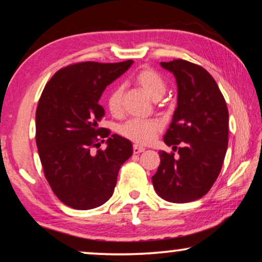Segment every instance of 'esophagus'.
Listing matches in <instances>:
<instances>
[{
	"instance_id": "obj_1",
	"label": "esophagus",
	"mask_w": 262,
	"mask_h": 262,
	"mask_svg": "<svg viewBox=\"0 0 262 262\" xmlns=\"http://www.w3.org/2000/svg\"><path fill=\"white\" fill-rule=\"evenodd\" d=\"M144 150H145L144 147H141V145L138 144L134 145V154H141V152H143Z\"/></svg>"
}]
</instances>
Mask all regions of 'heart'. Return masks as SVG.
<instances>
[{
	"label": "heart",
	"instance_id": "b5f03b06",
	"mask_svg": "<svg viewBox=\"0 0 262 262\" xmlns=\"http://www.w3.org/2000/svg\"><path fill=\"white\" fill-rule=\"evenodd\" d=\"M135 84L142 89L151 100L158 101L164 96L167 90L166 81L158 72L150 69L138 71L134 78ZM124 88L114 85L107 95V107L114 117H120L124 112ZM162 125L156 119H132L120 127V134L138 144H148L161 131Z\"/></svg>",
	"mask_w": 262,
	"mask_h": 262
}]
</instances>
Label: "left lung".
Masks as SVG:
<instances>
[{"instance_id":"left-lung-1","label":"left lung","mask_w":262,"mask_h":262,"mask_svg":"<svg viewBox=\"0 0 262 262\" xmlns=\"http://www.w3.org/2000/svg\"><path fill=\"white\" fill-rule=\"evenodd\" d=\"M176 78L178 96L164 136L174 154L159 151L160 166L151 177L156 193L173 203L196 201L209 191L222 169L229 142V111L213 77L199 64L178 59L161 62Z\"/></svg>"}]
</instances>
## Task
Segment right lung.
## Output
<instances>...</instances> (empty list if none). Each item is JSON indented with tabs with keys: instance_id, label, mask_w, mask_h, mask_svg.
<instances>
[{
	"instance_id": "1",
	"label": "right lung",
	"mask_w": 262,
	"mask_h": 262,
	"mask_svg": "<svg viewBox=\"0 0 262 262\" xmlns=\"http://www.w3.org/2000/svg\"><path fill=\"white\" fill-rule=\"evenodd\" d=\"M132 60L70 64L54 74L36 111V144L44 176L57 199L74 209H93L113 195L121 165L132 155L128 139L98 127L104 110L98 104L111 83L126 72ZM107 148L96 153L98 139ZM101 142H104L102 139Z\"/></svg>"
}]
</instances>
